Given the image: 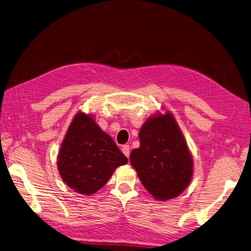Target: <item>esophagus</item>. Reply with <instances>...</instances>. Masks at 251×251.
Segmentation results:
<instances>
[{"label":"esophagus","instance_id":"1","mask_svg":"<svg viewBox=\"0 0 251 251\" xmlns=\"http://www.w3.org/2000/svg\"><path fill=\"white\" fill-rule=\"evenodd\" d=\"M122 151H123V153L127 158H129V155H130V147H129V145H123V146H122Z\"/></svg>","mask_w":251,"mask_h":251}]
</instances>
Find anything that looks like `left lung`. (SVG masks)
I'll use <instances>...</instances> for the list:
<instances>
[{
  "label": "left lung",
  "mask_w": 251,
  "mask_h": 251,
  "mask_svg": "<svg viewBox=\"0 0 251 251\" xmlns=\"http://www.w3.org/2000/svg\"><path fill=\"white\" fill-rule=\"evenodd\" d=\"M140 147L132 150L130 163L138 177L157 201L179 196L193 177V158L173 113L157 112L139 132Z\"/></svg>",
  "instance_id": "8db88e82"
}]
</instances>
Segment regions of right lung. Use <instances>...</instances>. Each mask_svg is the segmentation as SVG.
Masks as SVG:
<instances>
[{
	"label": "right lung",
	"instance_id": "right-lung-1",
	"mask_svg": "<svg viewBox=\"0 0 251 251\" xmlns=\"http://www.w3.org/2000/svg\"><path fill=\"white\" fill-rule=\"evenodd\" d=\"M127 162L92 114L78 111L74 115L57 157V169L69 188L92 195L108 182L115 169Z\"/></svg>",
	"mask_w": 251,
	"mask_h": 251
}]
</instances>
